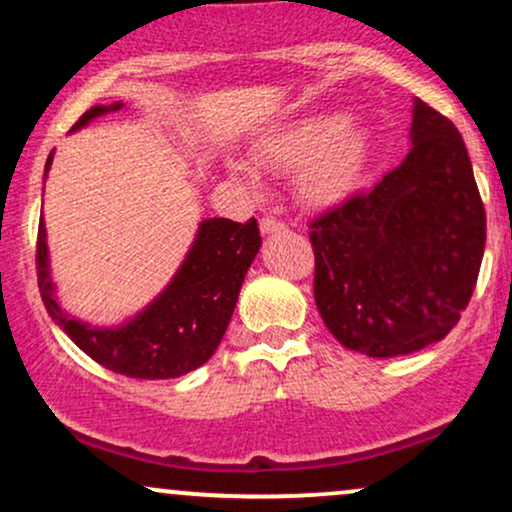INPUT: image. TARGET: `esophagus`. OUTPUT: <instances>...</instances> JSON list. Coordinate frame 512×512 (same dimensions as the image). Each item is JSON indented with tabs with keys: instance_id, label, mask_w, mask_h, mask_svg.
I'll use <instances>...</instances> for the list:
<instances>
[{
	"instance_id": "34e87169",
	"label": "esophagus",
	"mask_w": 512,
	"mask_h": 512,
	"mask_svg": "<svg viewBox=\"0 0 512 512\" xmlns=\"http://www.w3.org/2000/svg\"><path fill=\"white\" fill-rule=\"evenodd\" d=\"M260 228H262V233H276V231H284V221H279V219H276V216L267 214V216H262Z\"/></svg>"
}]
</instances>
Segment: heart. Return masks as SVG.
<instances>
[{
	"label": "heart",
	"mask_w": 512,
	"mask_h": 512,
	"mask_svg": "<svg viewBox=\"0 0 512 512\" xmlns=\"http://www.w3.org/2000/svg\"><path fill=\"white\" fill-rule=\"evenodd\" d=\"M255 161L262 168L298 170V195L313 207H332L356 190L370 156V134L342 113H310L267 129L255 142ZM231 175L255 185L257 170L248 161L231 158Z\"/></svg>",
	"instance_id": "b5f03b06"
}]
</instances>
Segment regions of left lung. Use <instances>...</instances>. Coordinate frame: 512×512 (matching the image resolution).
Returning <instances> with one entry per match:
<instances>
[{
    "label": "left lung",
    "mask_w": 512,
    "mask_h": 512,
    "mask_svg": "<svg viewBox=\"0 0 512 512\" xmlns=\"http://www.w3.org/2000/svg\"><path fill=\"white\" fill-rule=\"evenodd\" d=\"M308 228L315 303L339 344L390 358L440 342L469 305L486 245L462 134L416 101L407 158Z\"/></svg>",
    "instance_id": "1"
}]
</instances>
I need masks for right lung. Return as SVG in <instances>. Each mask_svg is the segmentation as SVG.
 <instances>
[{"mask_svg":"<svg viewBox=\"0 0 512 512\" xmlns=\"http://www.w3.org/2000/svg\"><path fill=\"white\" fill-rule=\"evenodd\" d=\"M117 108L120 103L93 105L79 117L74 129ZM50 163L52 151L45 163V173ZM260 243V226L255 219L245 223L231 219L202 221L195 245L187 252L168 289L144 313L117 330L88 327L60 308L52 293L43 219L38 223L35 272L40 298L50 317L86 356L127 378H178L207 363L221 344L238 303L240 286Z\"/></svg>","mask_w":512,"mask_h":512,"instance_id":"1","label":"right lung"}]
</instances>
